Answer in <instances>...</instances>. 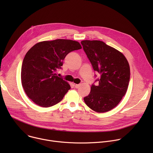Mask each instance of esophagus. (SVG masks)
Segmentation results:
<instances>
[{
	"mask_svg": "<svg viewBox=\"0 0 153 153\" xmlns=\"http://www.w3.org/2000/svg\"><path fill=\"white\" fill-rule=\"evenodd\" d=\"M73 85H74V86H75V88H79V86H80V84H76V83H74Z\"/></svg>",
	"mask_w": 153,
	"mask_h": 153,
	"instance_id": "obj_1",
	"label": "esophagus"
}]
</instances>
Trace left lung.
Segmentation results:
<instances>
[{"mask_svg":"<svg viewBox=\"0 0 153 153\" xmlns=\"http://www.w3.org/2000/svg\"><path fill=\"white\" fill-rule=\"evenodd\" d=\"M81 44L94 71L100 74L95 80L99 82L97 86L93 83L90 94L83 100L96 112L110 111L119 104L128 89L129 63L122 53L102 41L86 40Z\"/></svg>","mask_w":153,"mask_h":153,"instance_id":"1","label":"left lung"}]
</instances>
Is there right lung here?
<instances>
[{
  "label": "right lung",
  "mask_w": 153,
  "mask_h": 153,
  "mask_svg": "<svg viewBox=\"0 0 153 153\" xmlns=\"http://www.w3.org/2000/svg\"><path fill=\"white\" fill-rule=\"evenodd\" d=\"M81 48L78 42L67 39L40 42L30 48L21 70L22 85L28 97L42 107L60 102L71 87L55 73L68 53Z\"/></svg>",
  "instance_id": "add662e5"
}]
</instances>
